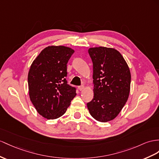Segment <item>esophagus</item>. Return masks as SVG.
<instances>
[{"instance_id": "esophagus-1", "label": "esophagus", "mask_w": 159, "mask_h": 159, "mask_svg": "<svg viewBox=\"0 0 159 159\" xmlns=\"http://www.w3.org/2000/svg\"><path fill=\"white\" fill-rule=\"evenodd\" d=\"M84 89V85H81V86H79V89L80 91H83Z\"/></svg>"}]
</instances>
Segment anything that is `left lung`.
I'll return each mask as SVG.
<instances>
[{
  "label": "left lung",
  "instance_id": "1",
  "mask_svg": "<svg viewBox=\"0 0 159 159\" xmlns=\"http://www.w3.org/2000/svg\"><path fill=\"white\" fill-rule=\"evenodd\" d=\"M88 52L93 62L94 96L87 107L93 118L107 122L116 118L128 101L131 74L116 49L91 48Z\"/></svg>",
  "mask_w": 159,
  "mask_h": 159
}]
</instances>
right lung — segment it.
Listing matches in <instances>:
<instances>
[{
    "label": "right lung",
    "mask_w": 159,
    "mask_h": 159,
    "mask_svg": "<svg viewBox=\"0 0 159 159\" xmlns=\"http://www.w3.org/2000/svg\"><path fill=\"white\" fill-rule=\"evenodd\" d=\"M75 52L63 46H48L31 64L28 73L30 98L39 114L48 120L64 115L76 96L67 84V63Z\"/></svg>",
    "instance_id": "obj_1"
}]
</instances>
